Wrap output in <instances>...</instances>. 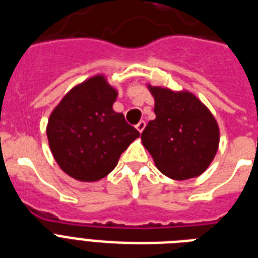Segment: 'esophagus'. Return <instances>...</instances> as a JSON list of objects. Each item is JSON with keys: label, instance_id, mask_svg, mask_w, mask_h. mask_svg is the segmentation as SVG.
Returning a JSON list of instances; mask_svg holds the SVG:
<instances>
[{"label": "esophagus", "instance_id": "obj_1", "mask_svg": "<svg viewBox=\"0 0 258 258\" xmlns=\"http://www.w3.org/2000/svg\"><path fill=\"white\" fill-rule=\"evenodd\" d=\"M136 129H137L140 133H142V131L145 129V121H140V122L136 125Z\"/></svg>", "mask_w": 258, "mask_h": 258}]
</instances>
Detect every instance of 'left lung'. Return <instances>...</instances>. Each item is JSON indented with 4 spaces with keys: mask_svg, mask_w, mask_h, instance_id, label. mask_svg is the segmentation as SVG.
Masks as SVG:
<instances>
[{
    "mask_svg": "<svg viewBox=\"0 0 258 258\" xmlns=\"http://www.w3.org/2000/svg\"><path fill=\"white\" fill-rule=\"evenodd\" d=\"M154 98L156 118L141 135L156 168L169 178L189 180L212 164L220 144V127L208 106L189 90L146 84Z\"/></svg>",
    "mask_w": 258,
    "mask_h": 258,
    "instance_id": "obj_1",
    "label": "left lung"
}]
</instances>
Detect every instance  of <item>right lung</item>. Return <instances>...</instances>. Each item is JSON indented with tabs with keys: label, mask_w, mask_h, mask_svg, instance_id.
<instances>
[{
	"label": "right lung",
	"mask_w": 258,
	"mask_h": 258,
	"mask_svg": "<svg viewBox=\"0 0 258 258\" xmlns=\"http://www.w3.org/2000/svg\"><path fill=\"white\" fill-rule=\"evenodd\" d=\"M118 90L105 74L73 86L51 110L46 125L49 148L68 176L82 182L100 181L140 133L114 112Z\"/></svg>",
	"instance_id": "1"
}]
</instances>
